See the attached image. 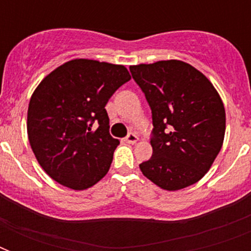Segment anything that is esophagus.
I'll use <instances>...</instances> for the list:
<instances>
[{"instance_id":"1","label":"esophagus","mask_w":251,"mask_h":251,"mask_svg":"<svg viewBox=\"0 0 251 251\" xmlns=\"http://www.w3.org/2000/svg\"><path fill=\"white\" fill-rule=\"evenodd\" d=\"M138 139H139V138H138V135H137V134H134V133L129 134V135L125 138V141L127 142V143H130V145H134V143H137Z\"/></svg>"}]
</instances>
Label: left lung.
Returning a JSON list of instances; mask_svg holds the SVG:
<instances>
[{
  "label": "left lung",
  "mask_w": 251,
  "mask_h": 251,
  "mask_svg": "<svg viewBox=\"0 0 251 251\" xmlns=\"http://www.w3.org/2000/svg\"><path fill=\"white\" fill-rule=\"evenodd\" d=\"M152 112V156L139 164L161 189L181 190L198 182L222 150L226 109L204 74L179 60L130 66Z\"/></svg>",
  "instance_id": "8db88e82"
}]
</instances>
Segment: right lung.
<instances>
[{
	"label": "right lung",
	"instance_id": "1",
	"mask_svg": "<svg viewBox=\"0 0 251 251\" xmlns=\"http://www.w3.org/2000/svg\"><path fill=\"white\" fill-rule=\"evenodd\" d=\"M130 79L124 65L75 58L39 83L28 104L27 134L49 177L73 190H86L108 173L120 142L109 135L105 105Z\"/></svg>",
	"mask_w": 251,
	"mask_h": 251
}]
</instances>
